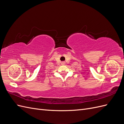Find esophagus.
Masks as SVG:
<instances>
[{
	"mask_svg": "<svg viewBox=\"0 0 124 124\" xmlns=\"http://www.w3.org/2000/svg\"><path fill=\"white\" fill-rule=\"evenodd\" d=\"M61 64H62V65H64L65 64V62H62V63H61Z\"/></svg>",
	"mask_w": 124,
	"mask_h": 124,
	"instance_id": "1",
	"label": "esophagus"
}]
</instances>
